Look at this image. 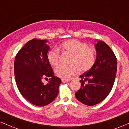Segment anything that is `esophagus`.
Masks as SVG:
<instances>
[{
    "instance_id": "34e87169",
    "label": "esophagus",
    "mask_w": 129,
    "mask_h": 129,
    "mask_svg": "<svg viewBox=\"0 0 129 129\" xmlns=\"http://www.w3.org/2000/svg\"><path fill=\"white\" fill-rule=\"evenodd\" d=\"M61 81L62 82H63V83H66V82H69V80H66V79H61Z\"/></svg>"
}]
</instances>
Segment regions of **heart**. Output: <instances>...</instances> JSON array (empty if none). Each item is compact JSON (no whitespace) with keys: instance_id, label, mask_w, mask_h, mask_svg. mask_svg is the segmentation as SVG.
Instances as JSON below:
<instances>
[{"instance_id":"b5f03b06","label":"heart","mask_w":129,"mask_h":129,"mask_svg":"<svg viewBox=\"0 0 129 129\" xmlns=\"http://www.w3.org/2000/svg\"><path fill=\"white\" fill-rule=\"evenodd\" d=\"M71 55L67 66H60L55 71L56 75L62 79L68 80L76 74L77 69L83 72L89 70L96 60V51L88 44L77 40H71L61 43L59 49H53L47 54L49 63L57 66L60 62V51Z\"/></svg>"}]
</instances>
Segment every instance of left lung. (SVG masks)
Returning a JSON list of instances; mask_svg holds the SVG:
<instances>
[{
    "mask_svg": "<svg viewBox=\"0 0 129 129\" xmlns=\"http://www.w3.org/2000/svg\"><path fill=\"white\" fill-rule=\"evenodd\" d=\"M95 46L96 61L90 70L80 77L81 87L76 92L78 101L88 106L99 104L107 97L113 86L117 70L116 57L110 47L102 41Z\"/></svg>",
    "mask_w": 129,
    "mask_h": 129,
    "instance_id": "obj_1",
    "label": "left lung"
}]
</instances>
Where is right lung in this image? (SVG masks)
<instances>
[{
    "label": "right lung",
    "instance_id": "add662e5",
    "mask_svg": "<svg viewBox=\"0 0 129 129\" xmlns=\"http://www.w3.org/2000/svg\"><path fill=\"white\" fill-rule=\"evenodd\" d=\"M47 41L35 38L28 41L17 53L14 63L15 80L19 91L28 102L38 107L51 103L58 94L61 80L53 76L47 58ZM49 78L44 85L43 78Z\"/></svg>",
    "mask_w": 129,
    "mask_h": 129
}]
</instances>
